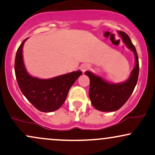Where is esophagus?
I'll return each instance as SVG.
<instances>
[{"mask_svg": "<svg viewBox=\"0 0 155 155\" xmlns=\"http://www.w3.org/2000/svg\"><path fill=\"white\" fill-rule=\"evenodd\" d=\"M88 68H89V66L87 65H86V64H84V65H82L81 66V71H82V72L86 71L87 70Z\"/></svg>", "mask_w": 155, "mask_h": 155, "instance_id": "esophagus-1", "label": "esophagus"}]
</instances>
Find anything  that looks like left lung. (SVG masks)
<instances>
[{
    "label": "left lung",
    "instance_id": "left-lung-1",
    "mask_svg": "<svg viewBox=\"0 0 155 155\" xmlns=\"http://www.w3.org/2000/svg\"><path fill=\"white\" fill-rule=\"evenodd\" d=\"M118 33L126 46L134 53L136 65L129 79L120 84L108 83L91 72L84 73L90 80V99L92 106L98 111H114L120 109L130 97L138 81L139 63L136 47L124 32L119 31Z\"/></svg>",
    "mask_w": 155,
    "mask_h": 155
}]
</instances>
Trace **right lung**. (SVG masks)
Instances as JSON below:
<instances>
[{
	"instance_id": "right-lung-1",
	"label": "right lung",
	"mask_w": 155,
	"mask_h": 155,
	"mask_svg": "<svg viewBox=\"0 0 155 155\" xmlns=\"http://www.w3.org/2000/svg\"><path fill=\"white\" fill-rule=\"evenodd\" d=\"M25 39L17 51L15 70L21 92L33 106L40 111L51 112L60 108L76 80L81 75L77 71L48 79L33 77L27 72L22 58Z\"/></svg>"
}]
</instances>
